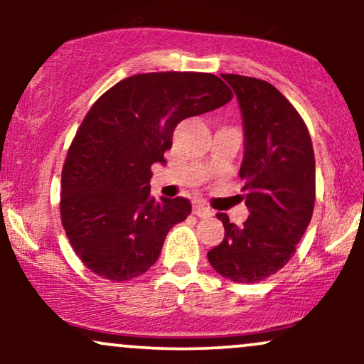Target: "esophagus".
Listing matches in <instances>:
<instances>
[{
    "instance_id": "obj_1",
    "label": "esophagus",
    "mask_w": 364,
    "mask_h": 364,
    "mask_svg": "<svg viewBox=\"0 0 364 364\" xmlns=\"http://www.w3.org/2000/svg\"><path fill=\"white\" fill-rule=\"evenodd\" d=\"M193 214L198 217H210L212 210L208 207L203 205V203H195L193 205Z\"/></svg>"
}]
</instances>
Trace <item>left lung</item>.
<instances>
[{
    "instance_id": "obj_1",
    "label": "left lung",
    "mask_w": 364,
    "mask_h": 364,
    "mask_svg": "<svg viewBox=\"0 0 364 364\" xmlns=\"http://www.w3.org/2000/svg\"><path fill=\"white\" fill-rule=\"evenodd\" d=\"M245 124L240 178L250 217L224 224V240L207 253L217 274L235 282H260L281 270L306 231L315 207V154L306 124L272 83L224 73Z\"/></svg>"
}]
</instances>
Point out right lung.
I'll return each mask as SVG.
<instances>
[{
	"label": "right lung",
	"mask_w": 364,
	"mask_h": 364,
	"mask_svg": "<svg viewBox=\"0 0 364 364\" xmlns=\"http://www.w3.org/2000/svg\"><path fill=\"white\" fill-rule=\"evenodd\" d=\"M232 92L198 72L140 73L106 90L83 118L61 171V223L83 265L109 281L145 274L191 203L150 196L179 121L224 106Z\"/></svg>",
	"instance_id": "1"
}]
</instances>
